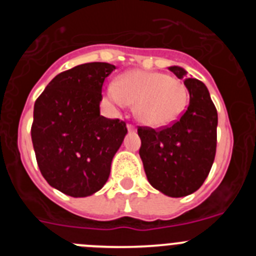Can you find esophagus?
Returning <instances> with one entry per match:
<instances>
[{
    "label": "esophagus",
    "mask_w": 256,
    "mask_h": 256,
    "mask_svg": "<svg viewBox=\"0 0 256 256\" xmlns=\"http://www.w3.org/2000/svg\"><path fill=\"white\" fill-rule=\"evenodd\" d=\"M126 130L130 132H136V126H132V124H126Z\"/></svg>",
    "instance_id": "esophagus-1"
}]
</instances>
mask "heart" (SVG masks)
<instances>
[{
	"instance_id": "obj_1",
	"label": "heart",
	"mask_w": 256,
	"mask_h": 256,
	"mask_svg": "<svg viewBox=\"0 0 256 256\" xmlns=\"http://www.w3.org/2000/svg\"><path fill=\"white\" fill-rule=\"evenodd\" d=\"M106 97L119 108L134 104L136 118L151 128L176 123L190 101L188 90L183 82L160 72L142 70L128 72L118 84H108Z\"/></svg>"
}]
</instances>
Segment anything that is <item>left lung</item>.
Returning a JSON list of instances; mask_svg holds the SVG:
<instances>
[{"instance_id": "8db88e82", "label": "left lung", "mask_w": 256, "mask_h": 256, "mask_svg": "<svg viewBox=\"0 0 256 256\" xmlns=\"http://www.w3.org/2000/svg\"><path fill=\"white\" fill-rule=\"evenodd\" d=\"M169 70L184 79L188 108L170 126L159 130L140 126V156L154 188L170 198H183L198 191L212 169L218 114L204 83L187 78L180 66H169Z\"/></svg>"}]
</instances>
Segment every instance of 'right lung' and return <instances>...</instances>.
Here are the masks:
<instances>
[{"mask_svg":"<svg viewBox=\"0 0 256 256\" xmlns=\"http://www.w3.org/2000/svg\"><path fill=\"white\" fill-rule=\"evenodd\" d=\"M115 69L88 62L58 74L34 104L32 142L50 186L72 198L101 190L126 126L100 115L104 80Z\"/></svg>","mask_w":256,"mask_h":256,"instance_id":"right-lung-1","label":"right lung"}]
</instances>
